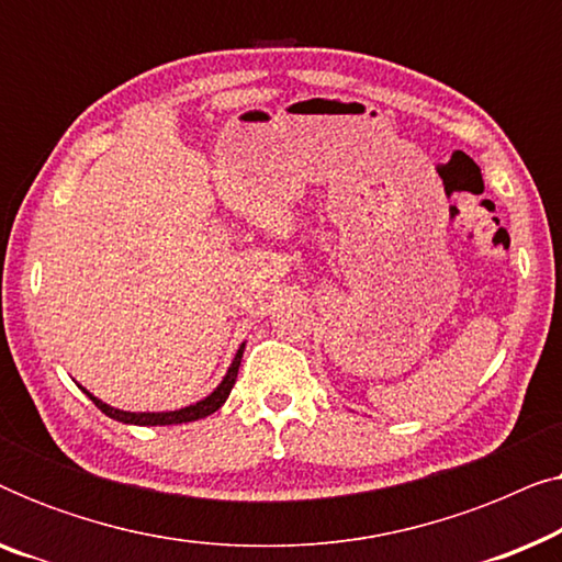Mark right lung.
Here are the masks:
<instances>
[{"mask_svg":"<svg viewBox=\"0 0 562 562\" xmlns=\"http://www.w3.org/2000/svg\"><path fill=\"white\" fill-rule=\"evenodd\" d=\"M243 350H245V345H240V350H237V356H235V360H233V366H229L227 375H225V379H222L220 386L214 389L210 396L202 398V402L187 406V409H179V412H140V414H135V412H120V409H114V406H110V404L99 402V398L91 396L89 391H87V394H89L91 402H94V404L99 406V409H102V412L106 414V417H112V419H117V422H125V425L156 427V425H181V422H196V419L210 417V414L217 412L220 406L227 402L229 391H233V386H235L237 371H240Z\"/></svg>","mask_w":562,"mask_h":562,"instance_id":"right-lung-1","label":"right lung"}]
</instances>
